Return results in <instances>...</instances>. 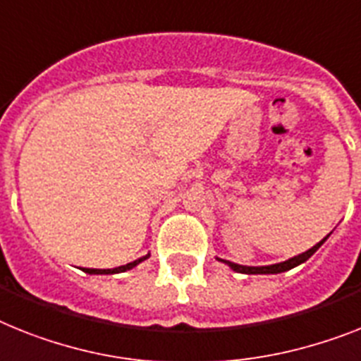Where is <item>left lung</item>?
Segmentation results:
<instances>
[{
	"instance_id": "obj_1",
	"label": "left lung",
	"mask_w": 361,
	"mask_h": 361,
	"mask_svg": "<svg viewBox=\"0 0 361 361\" xmlns=\"http://www.w3.org/2000/svg\"><path fill=\"white\" fill-rule=\"evenodd\" d=\"M326 238H329V236H326ZM326 238H324V240H321L319 243L312 247V249H308L306 252H302V255L293 256V258H290V260H286V262H281V264H273V266L247 267V266H238V264H232V262H228V260H221V262H225V264H227L231 269L236 271V273H245V275H276V273H282V271L293 269L295 266H299V264H302V262L308 260L310 256L314 255V252L317 251L321 245H323L324 241H326Z\"/></svg>"
}]
</instances>
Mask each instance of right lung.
Masks as SVG:
<instances>
[{"mask_svg": "<svg viewBox=\"0 0 361 361\" xmlns=\"http://www.w3.org/2000/svg\"><path fill=\"white\" fill-rule=\"evenodd\" d=\"M147 256H142V258H138V260L130 262V264H127V266H120V267H114V269H82L85 273H90V275H112V273H123V271L127 269H133L134 266H138L140 262L147 260Z\"/></svg>", "mask_w": 361, "mask_h": 361, "instance_id": "1", "label": "right lung"}]
</instances>
